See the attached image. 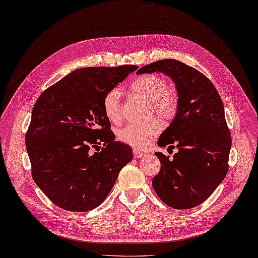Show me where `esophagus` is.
<instances>
[{
    "instance_id": "esophagus-1",
    "label": "esophagus",
    "mask_w": 258,
    "mask_h": 258,
    "mask_svg": "<svg viewBox=\"0 0 258 258\" xmlns=\"http://www.w3.org/2000/svg\"><path fill=\"white\" fill-rule=\"evenodd\" d=\"M134 156H135V158H142L146 156V152L140 151V150H136V149H134Z\"/></svg>"
}]
</instances>
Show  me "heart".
I'll list each match as a JSON object with an SVG mask.
<instances>
[{
  "label": "heart",
  "instance_id": "heart-1",
  "mask_svg": "<svg viewBox=\"0 0 258 258\" xmlns=\"http://www.w3.org/2000/svg\"><path fill=\"white\" fill-rule=\"evenodd\" d=\"M129 89L135 96L150 102L151 110L161 118L174 116L177 108V98L173 91L167 89V82L162 77L146 74L134 79ZM105 116L112 123L121 121V90L111 88L102 98ZM162 124L152 120L145 124H130L119 131L118 138L123 144L136 150H145L154 138L161 133Z\"/></svg>",
  "mask_w": 258,
  "mask_h": 258
}]
</instances>
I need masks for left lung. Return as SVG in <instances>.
I'll return each mask as SVG.
<instances>
[{"instance_id":"1","label":"left lung","mask_w":258,"mask_h":258,"mask_svg":"<svg viewBox=\"0 0 258 258\" xmlns=\"http://www.w3.org/2000/svg\"><path fill=\"white\" fill-rule=\"evenodd\" d=\"M154 72L172 79L177 94L176 113L158 146L177 151L173 159L156 152L161 169L152 179V186L170 208H196L215 191L228 170L232 139L224 106L210 79L184 62L158 60L137 74Z\"/></svg>"}]
</instances>
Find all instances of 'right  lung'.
Listing matches in <instances>:
<instances>
[{
    "label": "right lung",
    "instance_id": "right-lung-1",
    "mask_svg": "<svg viewBox=\"0 0 258 258\" xmlns=\"http://www.w3.org/2000/svg\"><path fill=\"white\" fill-rule=\"evenodd\" d=\"M137 68L76 70L45 90L34 105L25 136L32 175L58 208L87 212L99 207L133 160L131 148L114 141L102 98ZM101 144L100 152L92 151Z\"/></svg>",
    "mask_w": 258,
    "mask_h": 258
}]
</instances>
